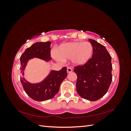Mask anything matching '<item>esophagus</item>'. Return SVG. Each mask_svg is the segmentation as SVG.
<instances>
[{"label":"esophagus","mask_w":131,"mask_h":131,"mask_svg":"<svg viewBox=\"0 0 131 131\" xmlns=\"http://www.w3.org/2000/svg\"><path fill=\"white\" fill-rule=\"evenodd\" d=\"M67 73H70L71 72H72L73 70H72V69L71 68H70V67H68V68H67Z\"/></svg>","instance_id":"esophagus-1"}]
</instances>
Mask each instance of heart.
I'll list each match as a JSON object with an SVG mask.
<instances>
[{
    "label": "heart",
    "mask_w": 131,
    "mask_h": 131,
    "mask_svg": "<svg viewBox=\"0 0 131 131\" xmlns=\"http://www.w3.org/2000/svg\"><path fill=\"white\" fill-rule=\"evenodd\" d=\"M92 53L93 47L89 42H69L59 46L58 53L54 51L53 57L59 62L71 59L74 65L81 66L88 62Z\"/></svg>",
    "instance_id": "heart-1"
}]
</instances>
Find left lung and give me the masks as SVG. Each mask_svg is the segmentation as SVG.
I'll list each match as a JSON object with an SVG mask.
<instances>
[{"instance_id":"obj_1","label":"left lung","mask_w":131,"mask_h":131,"mask_svg":"<svg viewBox=\"0 0 131 131\" xmlns=\"http://www.w3.org/2000/svg\"><path fill=\"white\" fill-rule=\"evenodd\" d=\"M93 47V54L85 64L75 67L78 79L77 91L82 98L96 101L103 97L112 81V57L105 47L93 39H89Z\"/></svg>"}]
</instances>
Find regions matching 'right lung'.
<instances>
[{
  "label": "right lung",
  "instance_id": "add662e5",
  "mask_svg": "<svg viewBox=\"0 0 131 131\" xmlns=\"http://www.w3.org/2000/svg\"><path fill=\"white\" fill-rule=\"evenodd\" d=\"M51 42H37L26 49L20 57L21 73L23 77L20 80L26 93L33 100L42 102L52 98L60 88L61 82L67 76V68L63 67L60 70H50L49 74L39 82L31 83L25 78V70L28 62L37 58L46 63L50 61Z\"/></svg>",
  "mask_w": 131,
  "mask_h": 131
}]
</instances>
